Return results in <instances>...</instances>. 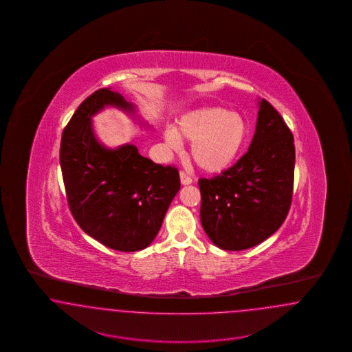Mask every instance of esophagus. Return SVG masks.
Wrapping results in <instances>:
<instances>
[{
  "instance_id": "34e87169",
  "label": "esophagus",
  "mask_w": 352,
  "mask_h": 352,
  "mask_svg": "<svg viewBox=\"0 0 352 352\" xmlns=\"http://www.w3.org/2000/svg\"><path fill=\"white\" fill-rule=\"evenodd\" d=\"M179 178H181V184H184V186L186 184H191V182H192V179L184 171L179 173Z\"/></svg>"
}]
</instances>
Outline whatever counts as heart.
I'll return each instance as SVG.
<instances>
[{
	"mask_svg": "<svg viewBox=\"0 0 352 352\" xmlns=\"http://www.w3.org/2000/svg\"><path fill=\"white\" fill-rule=\"evenodd\" d=\"M250 135L247 118L221 107H204L187 112L175 129L168 128L164 140L170 149L179 151L182 141L191 142L190 155L208 174L231 168Z\"/></svg>",
	"mask_w": 352,
	"mask_h": 352,
	"instance_id": "b5f03b06",
	"label": "heart"
}]
</instances>
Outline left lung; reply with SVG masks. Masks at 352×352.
Returning a JSON list of instances; mask_svg holds the SVG:
<instances>
[{
  "mask_svg": "<svg viewBox=\"0 0 352 352\" xmlns=\"http://www.w3.org/2000/svg\"><path fill=\"white\" fill-rule=\"evenodd\" d=\"M257 104L248 151L218 177L199 179L201 227L224 251H244L267 240L281 227L292 203L293 134L268 101Z\"/></svg>",
  "mask_w": 352,
  "mask_h": 352,
  "instance_id": "obj_1",
  "label": "left lung"
}]
</instances>
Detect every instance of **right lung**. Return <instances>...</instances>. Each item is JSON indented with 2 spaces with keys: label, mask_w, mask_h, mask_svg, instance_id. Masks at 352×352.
<instances>
[{
  "label": "right lung",
  "mask_w": 352,
  "mask_h": 352,
  "mask_svg": "<svg viewBox=\"0 0 352 352\" xmlns=\"http://www.w3.org/2000/svg\"><path fill=\"white\" fill-rule=\"evenodd\" d=\"M105 108H116L140 126L151 128L134 104L111 88L87 98L69 120L60 142L68 206L84 232L105 247L142 251L155 239L181 188L179 173L142 157L133 144L104 145L92 118Z\"/></svg>",
  "instance_id": "obj_1"
}]
</instances>
